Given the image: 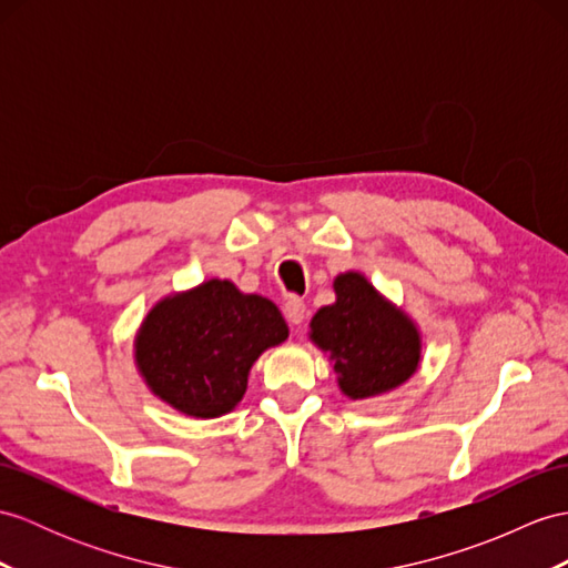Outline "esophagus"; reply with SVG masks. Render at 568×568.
<instances>
[{
	"label": "esophagus",
	"mask_w": 568,
	"mask_h": 568,
	"mask_svg": "<svg viewBox=\"0 0 568 568\" xmlns=\"http://www.w3.org/2000/svg\"><path fill=\"white\" fill-rule=\"evenodd\" d=\"M284 315L292 327H301L303 321H306V303L298 296H288L284 303Z\"/></svg>",
	"instance_id": "1"
}]
</instances>
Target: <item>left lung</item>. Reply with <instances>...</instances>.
<instances>
[{"label": "left lung", "mask_w": 568, "mask_h": 568, "mask_svg": "<svg viewBox=\"0 0 568 568\" xmlns=\"http://www.w3.org/2000/svg\"><path fill=\"white\" fill-rule=\"evenodd\" d=\"M337 301L315 313L311 337L329 352L344 395L366 399L403 385L419 364V335L362 274L335 280Z\"/></svg>", "instance_id": "8db88e82"}]
</instances>
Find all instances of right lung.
I'll return each instance as SVG.
<instances>
[{"label":"right lung","mask_w":568,"mask_h":568,"mask_svg":"<svg viewBox=\"0 0 568 568\" xmlns=\"http://www.w3.org/2000/svg\"><path fill=\"white\" fill-rule=\"evenodd\" d=\"M288 337L280 308L212 280L146 315L136 364L149 388L190 417H219L241 403L247 371Z\"/></svg>","instance_id":"obj_1"}]
</instances>
